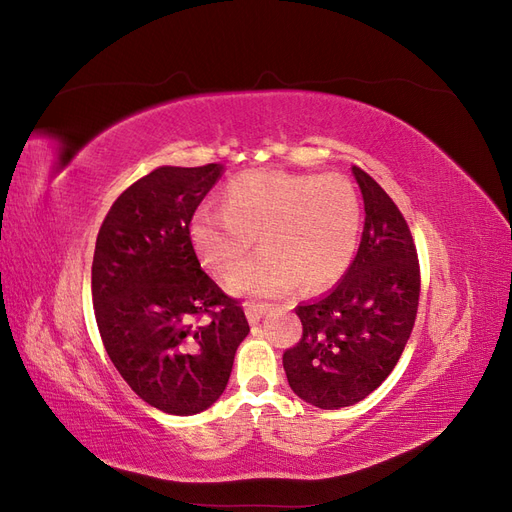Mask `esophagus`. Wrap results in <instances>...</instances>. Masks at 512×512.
Listing matches in <instances>:
<instances>
[{
	"mask_svg": "<svg viewBox=\"0 0 512 512\" xmlns=\"http://www.w3.org/2000/svg\"><path fill=\"white\" fill-rule=\"evenodd\" d=\"M269 309H271L269 303H254V301L245 303V314H247V320H250L252 324H256L262 316L269 312Z\"/></svg>",
	"mask_w": 512,
	"mask_h": 512,
	"instance_id": "34e87169",
	"label": "esophagus"
}]
</instances>
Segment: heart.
Instances as JSON below:
<instances>
[{"label": "heart", "mask_w": 512, "mask_h": 512, "mask_svg": "<svg viewBox=\"0 0 512 512\" xmlns=\"http://www.w3.org/2000/svg\"><path fill=\"white\" fill-rule=\"evenodd\" d=\"M190 232L220 277L261 237L266 250L230 277L235 292L267 297L292 284L322 292L342 280L359 250L361 200L337 175L250 170L226 185V205L196 211Z\"/></svg>", "instance_id": "heart-1"}]
</instances>
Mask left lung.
I'll use <instances>...</instances> for the list:
<instances>
[{
	"label": "left lung",
	"instance_id": "left-lung-1",
	"mask_svg": "<svg viewBox=\"0 0 512 512\" xmlns=\"http://www.w3.org/2000/svg\"><path fill=\"white\" fill-rule=\"evenodd\" d=\"M352 175L365 203L359 252L329 294L297 305L303 337L284 352L290 389L322 410L359 404L389 378L410 339L421 294L404 215L365 170L352 166Z\"/></svg>",
	"mask_w": 512,
	"mask_h": 512
}]
</instances>
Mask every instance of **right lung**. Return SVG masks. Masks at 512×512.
Returning <instances> with one entry per match:
<instances>
[{"label":"right lung","mask_w":512,"mask_h":512,"mask_svg":"<svg viewBox=\"0 0 512 512\" xmlns=\"http://www.w3.org/2000/svg\"><path fill=\"white\" fill-rule=\"evenodd\" d=\"M222 164L160 166L106 213L91 265L102 344L130 389L166 414L207 410L250 333L239 301L200 269L190 222Z\"/></svg>","instance_id":"right-lung-1"}]
</instances>
